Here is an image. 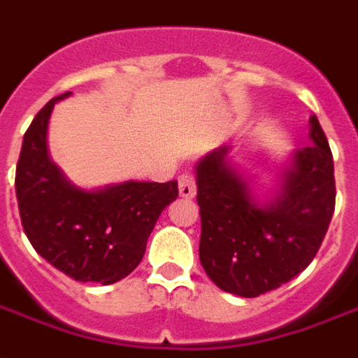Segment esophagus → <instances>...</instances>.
<instances>
[{"label":"esophagus","instance_id":"esophagus-1","mask_svg":"<svg viewBox=\"0 0 358 358\" xmlns=\"http://www.w3.org/2000/svg\"><path fill=\"white\" fill-rule=\"evenodd\" d=\"M179 194L182 198H187V200L196 196V179L192 173H182L179 177Z\"/></svg>","mask_w":358,"mask_h":358}]
</instances>
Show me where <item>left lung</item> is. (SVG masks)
I'll use <instances>...</instances> for the list:
<instances>
[{"mask_svg":"<svg viewBox=\"0 0 358 358\" xmlns=\"http://www.w3.org/2000/svg\"><path fill=\"white\" fill-rule=\"evenodd\" d=\"M313 143L296 150L283 189L266 206L227 160L230 147L196 166L201 236L200 262L219 289L255 298L296 278L315 259L336 206L334 160L317 117Z\"/></svg>","mask_w":358,"mask_h":358,"instance_id":"8db88e82","label":"left lung"}]
</instances>
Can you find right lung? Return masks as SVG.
<instances>
[{
    "instance_id": "1",
    "label": "right lung",
    "mask_w": 358,
    "mask_h": 358,
    "mask_svg": "<svg viewBox=\"0 0 358 358\" xmlns=\"http://www.w3.org/2000/svg\"><path fill=\"white\" fill-rule=\"evenodd\" d=\"M60 94L24 134L15 189L29 243L43 259L83 283L111 285L138 268L158 217L179 194L177 181H128L83 190L48 158L47 126Z\"/></svg>"
}]
</instances>
